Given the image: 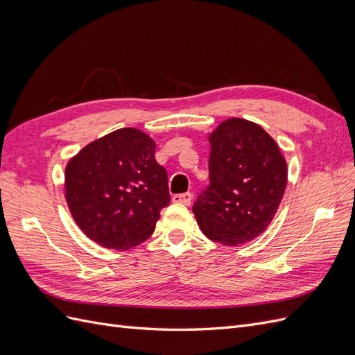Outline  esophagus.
I'll return each mask as SVG.
<instances>
[{
	"instance_id": "1",
	"label": "esophagus",
	"mask_w": 355,
	"mask_h": 355,
	"mask_svg": "<svg viewBox=\"0 0 355 355\" xmlns=\"http://www.w3.org/2000/svg\"><path fill=\"white\" fill-rule=\"evenodd\" d=\"M171 200H173V202L184 204V206H189L191 200H192V194H191V192H185V194H176V196L171 197Z\"/></svg>"
}]
</instances>
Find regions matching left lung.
<instances>
[{
    "label": "left lung",
    "mask_w": 355,
    "mask_h": 355,
    "mask_svg": "<svg viewBox=\"0 0 355 355\" xmlns=\"http://www.w3.org/2000/svg\"><path fill=\"white\" fill-rule=\"evenodd\" d=\"M210 187L192 211L214 243L235 247L270 227L287 187V163L263 128L244 118L223 120L209 135Z\"/></svg>",
    "instance_id": "obj_1"
}]
</instances>
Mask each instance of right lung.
Listing matches in <instances>:
<instances>
[{
  "label": "right lung",
  "mask_w": 355,
  "mask_h": 355,
  "mask_svg": "<svg viewBox=\"0 0 355 355\" xmlns=\"http://www.w3.org/2000/svg\"><path fill=\"white\" fill-rule=\"evenodd\" d=\"M155 142L124 127L85 145L65 168V198L78 228L106 249L130 250L151 237L170 202Z\"/></svg>",
  "instance_id": "right-lung-1"
}]
</instances>
